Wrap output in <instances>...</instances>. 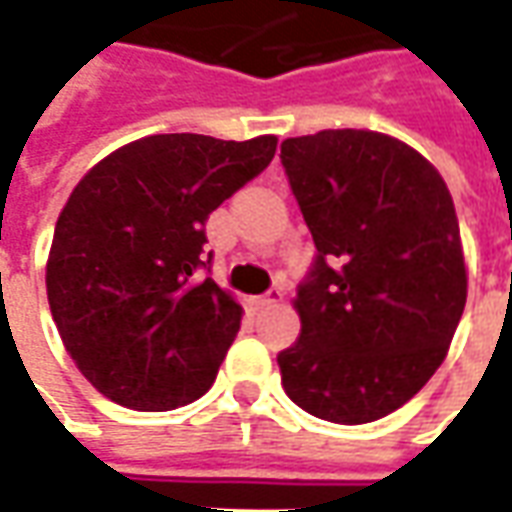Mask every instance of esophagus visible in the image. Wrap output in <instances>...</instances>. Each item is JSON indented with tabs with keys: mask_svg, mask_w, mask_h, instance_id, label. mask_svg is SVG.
Listing matches in <instances>:
<instances>
[{
	"mask_svg": "<svg viewBox=\"0 0 512 512\" xmlns=\"http://www.w3.org/2000/svg\"><path fill=\"white\" fill-rule=\"evenodd\" d=\"M280 299H282L280 288H271V291H266L263 296H257L255 302H257V307H271V305H277Z\"/></svg>",
	"mask_w": 512,
	"mask_h": 512,
	"instance_id": "esophagus-1",
	"label": "esophagus"
}]
</instances>
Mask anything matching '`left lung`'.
I'll list each match as a JSON object with an SVG mask.
<instances>
[{"label": "left lung", "instance_id": "obj_1", "mask_svg": "<svg viewBox=\"0 0 512 512\" xmlns=\"http://www.w3.org/2000/svg\"><path fill=\"white\" fill-rule=\"evenodd\" d=\"M316 257L296 288L302 332L277 355L310 416L368 424L441 366L466 307L455 205L416 149L368 130L282 141Z\"/></svg>", "mask_w": 512, "mask_h": 512}]
</instances>
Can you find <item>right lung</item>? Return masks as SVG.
<instances>
[{
    "instance_id": "right-lung-1",
    "label": "right lung",
    "mask_w": 512,
    "mask_h": 512,
    "mask_svg": "<svg viewBox=\"0 0 512 512\" xmlns=\"http://www.w3.org/2000/svg\"><path fill=\"white\" fill-rule=\"evenodd\" d=\"M274 152V135H152L107 155L71 191L46 296L71 360L107 399L174 410L213 385L241 305L210 277L205 221Z\"/></svg>"
}]
</instances>
